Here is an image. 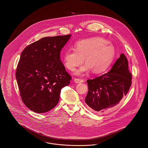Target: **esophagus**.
<instances>
[{"mask_svg":"<svg viewBox=\"0 0 148 148\" xmlns=\"http://www.w3.org/2000/svg\"><path fill=\"white\" fill-rule=\"evenodd\" d=\"M74 82L76 83V84H79V83H81V82H84V80H83V79H77V78H75V79H74Z\"/></svg>","mask_w":148,"mask_h":148,"instance_id":"34e87169","label":"esophagus"}]
</instances>
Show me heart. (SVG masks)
I'll use <instances>...</instances> for the list:
<instances>
[{
    "label": "heart",
    "instance_id": "b5f03b06",
    "mask_svg": "<svg viewBox=\"0 0 148 148\" xmlns=\"http://www.w3.org/2000/svg\"><path fill=\"white\" fill-rule=\"evenodd\" d=\"M74 50L67 49L62 55L64 66L73 72L84 60L86 63L75 72L79 76L84 75L91 70L95 73H103L111 64L115 57L114 47L101 37H93L76 42Z\"/></svg>",
    "mask_w": 148,
    "mask_h": 148
}]
</instances>
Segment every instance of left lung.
<instances>
[{
	"instance_id": "obj_1",
	"label": "left lung",
	"mask_w": 148,
	"mask_h": 148,
	"mask_svg": "<svg viewBox=\"0 0 148 148\" xmlns=\"http://www.w3.org/2000/svg\"><path fill=\"white\" fill-rule=\"evenodd\" d=\"M131 80L127 60L124 54H121L109 72L87 80L88 91L86 103L98 113L116 106L128 93Z\"/></svg>"
}]
</instances>
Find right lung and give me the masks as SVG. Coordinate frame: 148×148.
I'll list each match as a JSON object with an SVG mask.
<instances>
[{"label":"right lung","instance_id":"obj_1","mask_svg":"<svg viewBox=\"0 0 148 148\" xmlns=\"http://www.w3.org/2000/svg\"><path fill=\"white\" fill-rule=\"evenodd\" d=\"M71 35L42 38L23 50L16 73L20 95L34 112H48L58 103L61 90L72 77L60 60Z\"/></svg>","mask_w":148,"mask_h":148}]
</instances>
